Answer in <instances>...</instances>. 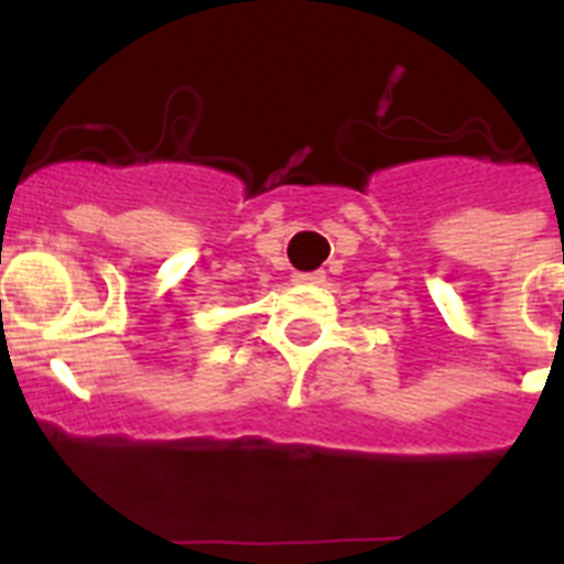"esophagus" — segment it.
<instances>
[{"instance_id": "obj_1", "label": "esophagus", "mask_w": 564, "mask_h": 564, "mask_svg": "<svg viewBox=\"0 0 564 564\" xmlns=\"http://www.w3.org/2000/svg\"><path fill=\"white\" fill-rule=\"evenodd\" d=\"M296 285H318V282H325V271H313V273H296L293 276Z\"/></svg>"}]
</instances>
